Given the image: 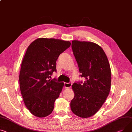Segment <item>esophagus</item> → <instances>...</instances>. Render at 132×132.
Wrapping results in <instances>:
<instances>
[{"instance_id":"1","label":"esophagus","mask_w":132,"mask_h":132,"mask_svg":"<svg viewBox=\"0 0 132 132\" xmlns=\"http://www.w3.org/2000/svg\"><path fill=\"white\" fill-rule=\"evenodd\" d=\"M72 83H64V86L66 87V88H69V87H71L72 86Z\"/></svg>"}]
</instances>
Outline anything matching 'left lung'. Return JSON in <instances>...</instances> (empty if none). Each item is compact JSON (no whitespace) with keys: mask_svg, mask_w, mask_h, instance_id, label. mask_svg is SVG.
<instances>
[{"mask_svg":"<svg viewBox=\"0 0 132 132\" xmlns=\"http://www.w3.org/2000/svg\"><path fill=\"white\" fill-rule=\"evenodd\" d=\"M73 54L84 83H74V97L71 108L82 118L92 116L106 101L111 86V70L107 57L100 46L93 42L74 40Z\"/></svg>","mask_w":132,"mask_h":132,"instance_id":"1","label":"left lung"}]
</instances>
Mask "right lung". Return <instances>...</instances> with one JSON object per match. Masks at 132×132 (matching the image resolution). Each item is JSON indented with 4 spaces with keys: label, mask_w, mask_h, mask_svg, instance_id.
<instances>
[{
    "label": "right lung",
    "mask_w": 132,
    "mask_h": 132,
    "mask_svg": "<svg viewBox=\"0 0 132 132\" xmlns=\"http://www.w3.org/2000/svg\"><path fill=\"white\" fill-rule=\"evenodd\" d=\"M71 46L59 39L39 38L26 50L21 67L20 86L25 106L33 115L45 117L52 112L64 83L50 77L56 72V61Z\"/></svg>",
    "instance_id": "add662e5"
}]
</instances>
